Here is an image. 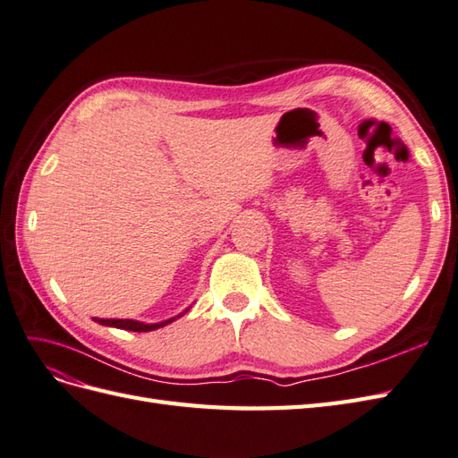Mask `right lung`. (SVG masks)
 Returning <instances> with one entry per match:
<instances>
[{
	"mask_svg": "<svg viewBox=\"0 0 458 458\" xmlns=\"http://www.w3.org/2000/svg\"><path fill=\"white\" fill-rule=\"evenodd\" d=\"M95 321H98L100 325L115 327V329H125V331H135V333H148V331H155V329H158V327H164V325L172 323L174 319L162 321V323H152V325L139 323V321H131V319H95Z\"/></svg>",
	"mask_w": 458,
	"mask_h": 458,
	"instance_id": "obj_1",
	"label": "right lung"
}]
</instances>
